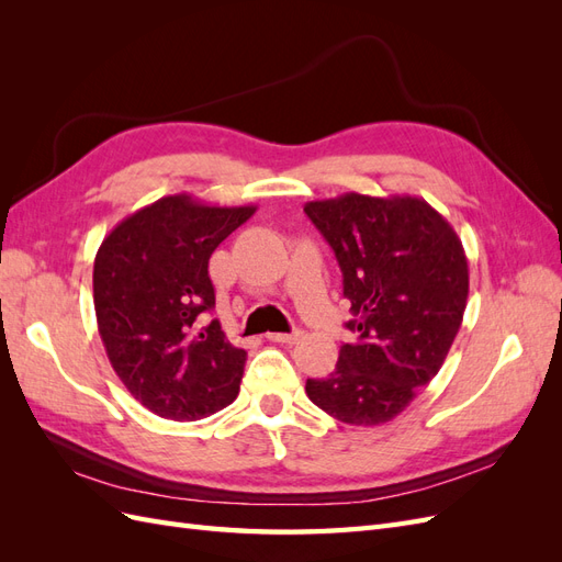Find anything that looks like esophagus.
Returning a JSON list of instances; mask_svg holds the SVG:
<instances>
[{
	"label": "esophagus",
	"instance_id": "esophagus-1",
	"mask_svg": "<svg viewBox=\"0 0 562 562\" xmlns=\"http://www.w3.org/2000/svg\"><path fill=\"white\" fill-rule=\"evenodd\" d=\"M300 337H302L300 330H293V333H267L269 342H279V345H295Z\"/></svg>",
	"mask_w": 562,
	"mask_h": 562
}]
</instances>
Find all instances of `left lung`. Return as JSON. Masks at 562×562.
Returning <instances> with one entry per match:
<instances>
[{"label":"left lung","instance_id":"obj_1","mask_svg":"<svg viewBox=\"0 0 562 562\" xmlns=\"http://www.w3.org/2000/svg\"><path fill=\"white\" fill-rule=\"evenodd\" d=\"M304 213L335 250L356 339L307 396L330 417L378 427L403 413L443 366L462 326L469 265L448 220L417 196L349 192Z\"/></svg>","mask_w":562,"mask_h":562}]
</instances>
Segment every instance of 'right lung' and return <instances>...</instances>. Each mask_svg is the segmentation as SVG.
Wrapping results in <instances>:
<instances>
[{
  "instance_id": "right-lung-1",
  "label": "right lung",
  "mask_w": 562,
  "mask_h": 562,
  "mask_svg": "<svg viewBox=\"0 0 562 562\" xmlns=\"http://www.w3.org/2000/svg\"><path fill=\"white\" fill-rule=\"evenodd\" d=\"M252 213L164 196L98 248L93 304L108 359L135 401L164 419L209 417L239 394L246 351L203 314L215 307L211 255Z\"/></svg>"
}]
</instances>
